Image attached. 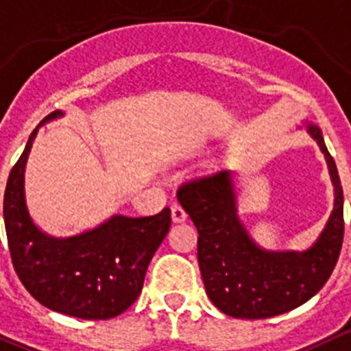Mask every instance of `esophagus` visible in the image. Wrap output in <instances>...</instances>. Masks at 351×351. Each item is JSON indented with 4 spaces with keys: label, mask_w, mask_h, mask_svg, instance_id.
I'll return each instance as SVG.
<instances>
[{
    "label": "esophagus",
    "mask_w": 351,
    "mask_h": 351,
    "mask_svg": "<svg viewBox=\"0 0 351 351\" xmlns=\"http://www.w3.org/2000/svg\"><path fill=\"white\" fill-rule=\"evenodd\" d=\"M170 215H172V222L179 223V222H184L186 220V212L184 208H182L181 205H178V203H173L172 206H170Z\"/></svg>",
    "instance_id": "1"
}]
</instances>
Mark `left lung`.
<instances>
[{"label": "left lung", "instance_id": "left-lung-1", "mask_svg": "<svg viewBox=\"0 0 351 351\" xmlns=\"http://www.w3.org/2000/svg\"><path fill=\"white\" fill-rule=\"evenodd\" d=\"M328 163L335 202L329 219L308 248L267 250L239 217L238 173L220 172L182 186L178 199L198 229V263L206 295L234 319H267L308 302L338 262L343 245V188L319 125L303 120Z\"/></svg>", "mask_w": 351, "mask_h": 351}]
</instances>
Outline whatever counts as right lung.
Segmentation results:
<instances>
[{"instance_id": "1", "label": "right lung", "mask_w": 351, "mask_h": 351, "mask_svg": "<svg viewBox=\"0 0 351 351\" xmlns=\"http://www.w3.org/2000/svg\"><path fill=\"white\" fill-rule=\"evenodd\" d=\"M56 110L43 123L62 119ZM39 128L10 172L3 202L6 238L16 276L46 308L79 319L120 315L139 296L146 269L170 229V210L152 217H108L73 236L48 234L32 219L25 167Z\"/></svg>"}]
</instances>
